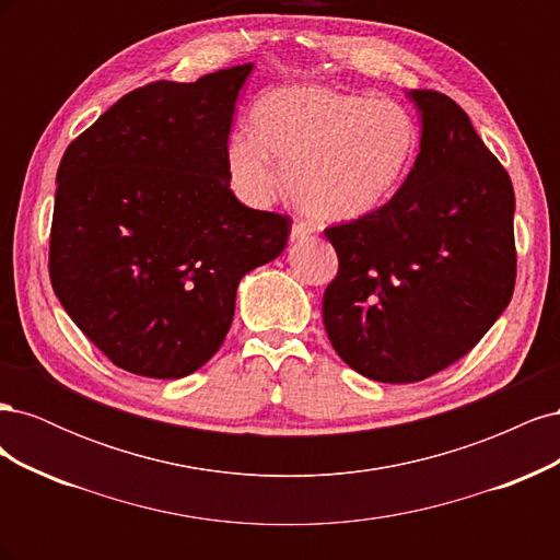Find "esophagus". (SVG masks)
<instances>
[{
    "mask_svg": "<svg viewBox=\"0 0 560 560\" xmlns=\"http://www.w3.org/2000/svg\"><path fill=\"white\" fill-rule=\"evenodd\" d=\"M311 226L308 224H303V222H294L292 224V241H306L308 235H311Z\"/></svg>",
    "mask_w": 560,
    "mask_h": 560,
    "instance_id": "esophagus-1",
    "label": "esophagus"
}]
</instances>
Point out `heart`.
I'll return each mask as SVG.
<instances>
[{
    "instance_id": "b5f03b06",
    "label": "heart",
    "mask_w": 560,
    "mask_h": 560,
    "mask_svg": "<svg viewBox=\"0 0 560 560\" xmlns=\"http://www.w3.org/2000/svg\"><path fill=\"white\" fill-rule=\"evenodd\" d=\"M249 132H233L226 171L235 196L264 208L284 182L290 198L325 224L360 222L385 208L411 171L413 116L393 100L325 86H284L252 112Z\"/></svg>"
}]
</instances>
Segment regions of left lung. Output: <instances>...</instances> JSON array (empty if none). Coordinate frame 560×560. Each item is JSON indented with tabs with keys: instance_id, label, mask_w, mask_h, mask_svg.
Listing matches in <instances>:
<instances>
[{
	"instance_id": "1",
	"label": "left lung",
	"mask_w": 560,
	"mask_h": 560,
	"mask_svg": "<svg viewBox=\"0 0 560 560\" xmlns=\"http://www.w3.org/2000/svg\"><path fill=\"white\" fill-rule=\"evenodd\" d=\"M420 154L385 208L327 226L338 273L322 299L334 350L358 374L416 383L493 327L516 284L514 186L465 109L413 91Z\"/></svg>"
}]
</instances>
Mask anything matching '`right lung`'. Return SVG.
Instances as JSON below:
<instances>
[{
	"label": "right lung",
	"mask_w": 560,
	"mask_h": 560,
	"mask_svg": "<svg viewBox=\"0 0 560 560\" xmlns=\"http://www.w3.org/2000/svg\"><path fill=\"white\" fill-rule=\"evenodd\" d=\"M252 65L135 89L67 147L48 276L118 369L182 378L224 343L235 290L284 249L292 217L229 189L226 147Z\"/></svg>",
	"instance_id": "right-lung-1"
}]
</instances>
